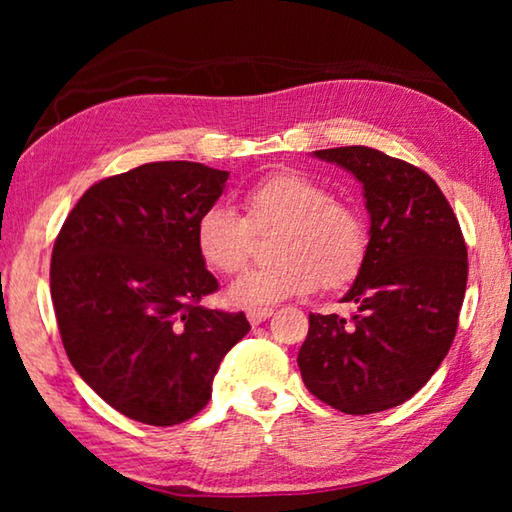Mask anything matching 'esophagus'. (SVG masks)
I'll use <instances>...</instances> for the list:
<instances>
[{
	"label": "esophagus",
	"mask_w": 512,
	"mask_h": 512,
	"mask_svg": "<svg viewBox=\"0 0 512 512\" xmlns=\"http://www.w3.org/2000/svg\"><path fill=\"white\" fill-rule=\"evenodd\" d=\"M273 314V309L271 307H255V309H248V320L253 325H259V323H264V320Z\"/></svg>",
	"instance_id": "1"
}]
</instances>
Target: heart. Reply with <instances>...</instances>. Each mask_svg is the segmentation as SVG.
<instances>
[{
  "mask_svg": "<svg viewBox=\"0 0 512 512\" xmlns=\"http://www.w3.org/2000/svg\"><path fill=\"white\" fill-rule=\"evenodd\" d=\"M246 216L225 203L198 214L194 241L216 273L235 275L253 255L255 232L280 228L275 264L241 275L230 298L237 305H271L318 287L341 289L359 275L368 255V225L361 212L336 201L332 189L300 171H275L248 189Z\"/></svg>",
  "mask_w": 512,
  "mask_h": 512,
  "instance_id": "heart-1",
  "label": "heart"
}]
</instances>
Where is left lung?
I'll use <instances>...</instances> for the list:
<instances>
[{"instance_id": "8db88e82", "label": "left lung", "mask_w": 512, "mask_h": 512, "mask_svg": "<svg viewBox=\"0 0 512 512\" xmlns=\"http://www.w3.org/2000/svg\"><path fill=\"white\" fill-rule=\"evenodd\" d=\"M363 185L368 255L341 302L354 314H309L298 366L311 395L350 415L393 409L447 357L467 284V248L429 173L368 146L314 151Z\"/></svg>"}]
</instances>
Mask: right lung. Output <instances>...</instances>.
<instances>
[{"instance_id": "1", "label": "right lung", "mask_w": 512, "mask_h": 512, "mask_svg": "<svg viewBox=\"0 0 512 512\" xmlns=\"http://www.w3.org/2000/svg\"><path fill=\"white\" fill-rule=\"evenodd\" d=\"M228 171L201 162H149L103 178L60 228L51 300L76 372L126 418L173 427L212 397L244 311L198 305L219 289L194 228L221 196Z\"/></svg>"}]
</instances>
